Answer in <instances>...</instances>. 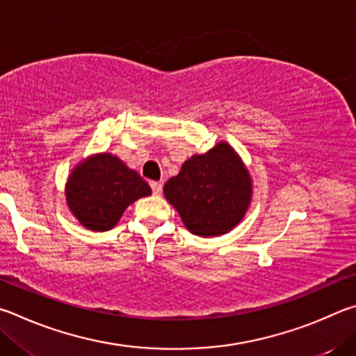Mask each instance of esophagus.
Here are the masks:
<instances>
[{"mask_svg":"<svg viewBox=\"0 0 356 356\" xmlns=\"http://www.w3.org/2000/svg\"><path fill=\"white\" fill-rule=\"evenodd\" d=\"M149 186H152V191H153L154 195H161V192H162V184L161 183L152 181V183H149Z\"/></svg>","mask_w":356,"mask_h":356,"instance_id":"esophagus-1","label":"esophagus"}]
</instances>
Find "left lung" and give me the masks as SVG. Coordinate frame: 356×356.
I'll use <instances>...</instances> for the list:
<instances>
[{"label": "left lung", "mask_w": 356, "mask_h": 356, "mask_svg": "<svg viewBox=\"0 0 356 356\" xmlns=\"http://www.w3.org/2000/svg\"><path fill=\"white\" fill-rule=\"evenodd\" d=\"M253 183L244 161L220 140L204 154L183 162L164 186V197L178 211L184 227L202 238L227 234L244 219Z\"/></svg>", "instance_id": "8db88e82"}]
</instances>
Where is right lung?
Instances as JSON below:
<instances>
[{
	"label": "right lung",
	"mask_w": 356,
	"mask_h": 356,
	"mask_svg": "<svg viewBox=\"0 0 356 356\" xmlns=\"http://www.w3.org/2000/svg\"><path fill=\"white\" fill-rule=\"evenodd\" d=\"M152 194L148 183L118 156L97 153L73 167L65 183L67 207L92 232H108L131 203Z\"/></svg>",
	"instance_id": "obj_1"
}]
</instances>
